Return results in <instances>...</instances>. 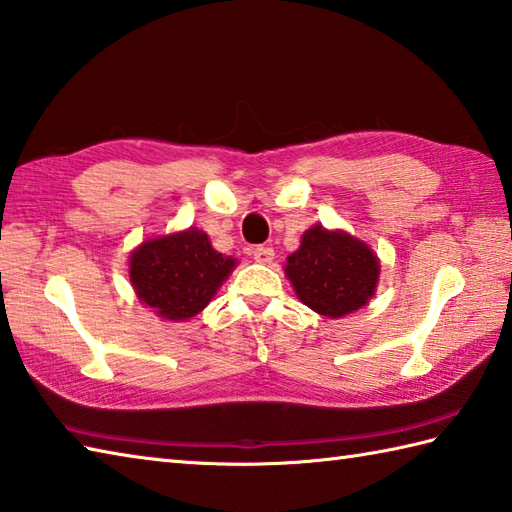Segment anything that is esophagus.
I'll return each instance as SVG.
<instances>
[{"mask_svg": "<svg viewBox=\"0 0 512 512\" xmlns=\"http://www.w3.org/2000/svg\"><path fill=\"white\" fill-rule=\"evenodd\" d=\"M253 259L257 264H273L275 250L268 246H257V248H253Z\"/></svg>", "mask_w": 512, "mask_h": 512, "instance_id": "esophagus-1", "label": "esophagus"}]
</instances>
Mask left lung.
Returning <instances> with one entry per match:
<instances>
[{
    "label": "left lung",
    "instance_id": "1",
    "mask_svg": "<svg viewBox=\"0 0 512 512\" xmlns=\"http://www.w3.org/2000/svg\"><path fill=\"white\" fill-rule=\"evenodd\" d=\"M284 273L299 302L317 315L339 319L373 299L382 264L364 239L315 224L286 257Z\"/></svg>",
    "mask_w": 512,
    "mask_h": 512
}]
</instances>
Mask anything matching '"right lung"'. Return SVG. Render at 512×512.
I'll return each mask as SVG.
<instances>
[{"label":"right lung","instance_id":"add662e5","mask_svg":"<svg viewBox=\"0 0 512 512\" xmlns=\"http://www.w3.org/2000/svg\"><path fill=\"white\" fill-rule=\"evenodd\" d=\"M237 257L222 255L202 228L146 237L130 250L128 277L139 302L164 322H188L210 304Z\"/></svg>","mask_w":512,"mask_h":512}]
</instances>
